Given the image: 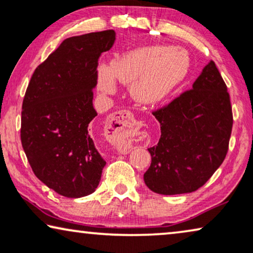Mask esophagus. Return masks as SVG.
Listing matches in <instances>:
<instances>
[{"mask_svg": "<svg viewBox=\"0 0 253 253\" xmlns=\"http://www.w3.org/2000/svg\"><path fill=\"white\" fill-rule=\"evenodd\" d=\"M133 123V115L129 110H120L112 114L107 121V129L112 130L107 139L112 143L116 150L121 153H127L130 151V145L122 137V131L129 130L131 124Z\"/></svg>", "mask_w": 253, "mask_h": 253, "instance_id": "obj_1", "label": "esophagus"}]
</instances>
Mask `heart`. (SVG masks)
Here are the masks:
<instances>
[{
    "label": "heart",
    "mask_w": 253,
    "mask_h": 253,
    "mask_svg": "<svg viewBox=\"0 0 253 253\" xmlns=\"http://www.w3.org/2000/svg\"><path fill=\"white\" fill-rule=\"evenodd\" d=\"M186 53L164 46L141 47L117 57L110 68L99 70L98 85L105 93L115 91L114 78L131 86L132 95L143 103L160 101L184 78L189 69Z\"/></svg>",
    "instance_id": "obj_1"
}]
</instances>
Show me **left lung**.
Wrapping results in <instances>:
<instances>
[{
  "label": "left lung",
  "mask_w": 253,
  "mask_h": 253,
  "mask_svg": "<svg viewBox=\"0 0 253 253\" xmlns=\"http://www.w3.org/2000/svg\"><path fill=\"white\" fill-rule=\"evenodd\" d=\"M153 115L161 137L148 148L145 184L160 195L196 191L223 162L233 129L230 96L215 63L211 61L191 89Z\"/></svg>",
  "instance_id": "left-lung-1"
}]
</instances>
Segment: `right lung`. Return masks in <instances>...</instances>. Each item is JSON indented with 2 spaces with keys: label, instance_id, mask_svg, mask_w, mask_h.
<instances>
[{
  "label": "right lung",
  "instance_id": "obj_1",
  "mask_svg": "<svg viewBox=\"0 0 253 253\" xmlns=\"http://www.w3.org/2000/svg\"><path fill=\"white\" fill-rule=\"evenodd\" d=\"M115 31L65 39L34 70L23 100L20 139L34 175L68 198L91 195L106 161L96 150L92 120L98 61Z\"/></svg>",
  "mask_w": 253,
  "mask_h": 253
}]
</instances>
